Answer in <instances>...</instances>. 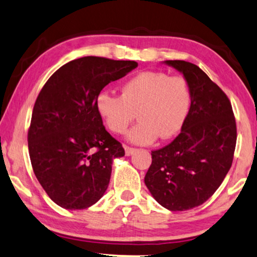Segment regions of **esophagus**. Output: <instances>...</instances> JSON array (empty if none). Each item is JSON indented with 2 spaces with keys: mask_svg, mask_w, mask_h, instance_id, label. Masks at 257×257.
Instances as JSON below:
<instances>
[{
  "mask_svg": "<svg viewBox=\"0 0 257 257\" xmlns=\"http://www.w3.org/2000/svg\"><path fill=\"white\" fill-rule=\"evenodd\" d=\"M124 148H125V155L126 156L132 155L136 152V148H132V147H128V146H124Z\"/></svg>",
  "mask_w": 257,
  "mask_h": 257,
  "instance_id": "obj_1",
  "label": "esophagus"
}]
</instances>
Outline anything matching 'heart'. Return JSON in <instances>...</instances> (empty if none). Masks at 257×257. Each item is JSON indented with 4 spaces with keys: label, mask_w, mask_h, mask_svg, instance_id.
Wrapping results in <instances>:
<instances>
[{
    "label": "heart",
    "mask_w": 257,
    "mask_h": 257,
    "mask_svg": "<svg viewBox=\"0 0 257 257\" xmlns=\"http://www.w3.org/2000/svg\"><path fill=\"white\" fill-rule=\"evenodd\" d=\"M192 95L187 80L163 72H143L121 85V95L101 91L96 109L111 132L122 135L135 119L139 122L126 139L136 145H150L176 136L191 109Z\"/></svg>",
    "instance_id": "1"
}]
</instances>
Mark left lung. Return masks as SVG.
Segmentation results:
<instances>
[{
    "label": "left lung",
    "mask_w": 257,
    "mask_h": 257,
    "mask_svg": "<svg viewBox=\"0 0 257 257\" xmlns=\"http://www.w3.org/2000/svg\"><path fill=\"white\" fill-rule=\"evenodd\" d=\"M190 87L191 109L181 133L152 152L145 184L160 205L187 211L202 205L220 187L232 166L236 124L229 99L191 62L166 60Z\"/></svg>",
    "instance_id": "obj_1"
}]
</instances>
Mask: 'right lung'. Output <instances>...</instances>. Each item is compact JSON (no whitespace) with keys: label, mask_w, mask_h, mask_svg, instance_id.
Here are the masks:
<instances>
[{"label":"right lung","mask_w":257,"mask_h":257,"mask_svg":"<svg viewBox=\"0 0 257 257\" xmlns=\"http://www.w3.org/2000/svg\"><path fill=\"white\" fill-rule=\"evenodd\" d=\"M137 67L136 61L75 59L60 67L39 92L29 154L37 180L59 206L87 209L105 193L113 160L125 151L103 126L96 97Z\"/></svg>","instance_id":"right-lung-1"}]
</instances>
